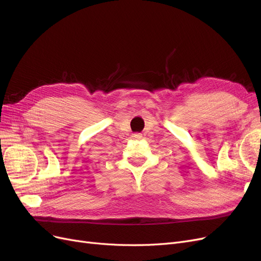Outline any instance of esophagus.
Wrapping results in <instances>:
<instances>
[{
    "label": "esophagus",
    "instance_id": "esophagus-1",
    "mask_svg": "<svg viewBox=\"0 0 261 261\" xmlns=\"http://www.w3.org/2000/svg\"><path fill=\"white\" fill-rule=\"evenodd\" d=\"M132 138H133L134 140H140V139H142V134H140V133H135V134H133V135H132Z\"/></svg>",
    "mask_w": 261,
    "mask_h": 261
}]
</instances>
